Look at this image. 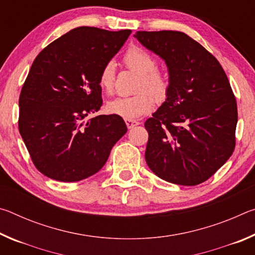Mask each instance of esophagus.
Wrapping results in <instances>:
<instances>
[{
  "label": "esophagus",
  "mask_w": 255,
  "mask_h": 255,
  "mask_svg": "<svg viewBox=\"0 0 255 255\" xmlns=\"http://www.w3.org/2000/svg\"><path fill=\"white\" fill-rule=\"evenodd\" d=\"M125 123H126L128 128H132L137 126V125H139V122H137L135 119H125Z\"/></svg>",
  "instance_id": "34e87169"
}]
</instances>
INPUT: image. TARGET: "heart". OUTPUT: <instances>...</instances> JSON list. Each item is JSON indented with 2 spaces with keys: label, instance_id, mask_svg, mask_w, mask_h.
Wrapping results in <instances>:
<instances>
[{
  "label": "heart",
  "instance_id": "heart-1",
  "mask_svg": "<svg viewBox=\"0 0 255 255\" xmlns=\"http://www.w3.org/2000/svg\"><path fill=\"white\" fill-rule=\"evenodd\" d=\"M124 63L129 70L138 74L136 91L127 97H118L108 102L107 109L112 115L126 119L137 118L147 114L157 101L165 100L170 91L169 72L157 66V58L138 46H131L124 55ZM116 79V67L112 62L102 66L99 74V84L103 91L111 93Z\"/></svg>",
  "mask_w": 255,
  "mask_h": 255
}]
</instances>
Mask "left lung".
<instances>
[{"label":"left lung","mask_w":255,"mask_h":255,"mask_svg":"<svg viewBox=\"0 0 255 255\" xmlns=\"http://www.w3.org/2000/svg\"><path fill=\"white\" fill-rule=\"evenodd\" d=\"M135 37L165 60L171 79L166 100L145 123L146 163L167 182H205L235 148L237 105L226 73L184 32L137 31Z\"/></svg>","instance_id":"obj_1"}]
</instances>
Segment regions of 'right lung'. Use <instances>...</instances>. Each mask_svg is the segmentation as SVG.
Segmentation results:
<instances>
[{
	"label": "right lung",
	"mask_w": 255,
	"mask_h": 255,
	"mask_svg": "<svg viewBox=\"0 0 255 255\" xmlns=\"http://www.w3.org/2000/svg\"><path fill=\"white\" fill-rule=\"evenodd\" d=\"M130 30L79 27L42 49L19 98V131L37 170L75 182L97 173L127 131L120 116L85 120L102 106L99 74Z\"/></svg>",
	"instance_id": "right-lung-1"
}]
</instances>
